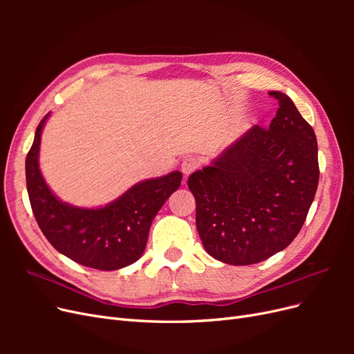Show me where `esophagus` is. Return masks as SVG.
<instances>
[{"label":"esophagus","mask_w":354,"mask_h":354,"mask_svg":"<svg viewBox=\"0 0 354 354\" xmlns=\"http://www.w3.org/2000/svg\"><path fill=\"white\" fill-rule=\"evenodd\" d=\"M198 167H199V160L194 156H189L183 159V162H181V171H183L185 176H190Z\"/></svg>","instance_id":"esophagus-1"}]
</instances>
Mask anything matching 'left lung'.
Segmentation results:
<instances>
[{
    "mask_svg": "<svg viewBox=\"0 0 354 354\" xmlns=\"http://www.w3.org/2000/svg\"><path fill=\"white\" fill-rule=\"evenodd\" d=\"M269 128L254 125L195 171L196 229L214 259L248 266L285 250L301 230L319 183L313 128L285 93Z\"/></svg>",
    "mask_w": 354,
    "mask_h": 354,
    "instance_id": "obj_1",
    "label": "left lung"
}]
</instances>
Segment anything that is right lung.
<instances>
[{"label": "right lung", "mask_w": 354, "mask_h": 354, "mask_svg": "<svg viewBox=\"0 0 354 354\" xmlns=\"http://www.w3.org/2000/svg\"><path fill=\"white\" fill-rule=\"evenodd\" d=\"M50 113L35 131L26 156V186L41 232L55 248L75 263L97 270H118L145 252L149 229L165 201L180 187L183 174L138 181L103 207L82 208L60 201L39 169L41 134Z\"/></svg>", "instance_id": "right-lung-1"}]
</instances>
